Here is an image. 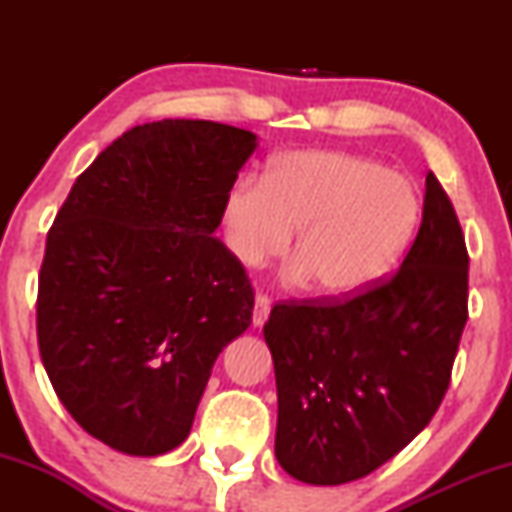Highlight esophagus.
Returning <instances> with one entry per match:
<instances>
[{
	"label": "esophagus",
	"instance_id": "1",
	"mask_svg": "<svg viewBox=\"0 0 512 512\" xmlns=\"http://www.w3.org/2000/svg\"><path fill=\"white\" fill-rule=\"evenodd\" d=\"M269 310H272V301H269L264 293H257L255 296V308H252V325L262 327L267 322Z\"/></svg>",
	"mask_w": 512,
	"mask_h": 512
}]
</instances>
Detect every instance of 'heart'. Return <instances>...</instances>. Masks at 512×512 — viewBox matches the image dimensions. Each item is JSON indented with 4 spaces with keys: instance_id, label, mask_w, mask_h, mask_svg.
<instances>
[{
    "instance_id": "b5f03b06",
    "label": "heart",
    "mask_w": 512,
    "mask_h": 512,
    "mask_svg": "<svg viewBox=\"0 0 512 512\" xmlns=\"http://www.w3.org/2000/svg\"><path fill=\"white\" fill-rule=\"evenodd\" d=\"M414 182L351 151H293L267 178H240L223 209L228 248L255 267L289 248L325 296H349L392 269L414 236Z\"/></svg>"
}]
</instances>
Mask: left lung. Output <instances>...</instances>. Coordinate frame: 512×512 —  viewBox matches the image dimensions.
Masks as SVG:
<instances>
[{
  "mask_svg": "<svg viewBox=\"0 0 512 512\" xmlns=\"http://www.w3.org/2000/svg\"><path fill=\"white\" fill-rule=\"evenodd\" d=\"M467 279L460 221L428 173L424 219L395 276L346 301L274 305V452L293 479L349 484L424 431L450 385Z\"/></svg>",
  "mask_w": 512,
  "mask_h": 512,
  "instance_id": "8db88e82",
  "label": "left lung"
}]
</instances>
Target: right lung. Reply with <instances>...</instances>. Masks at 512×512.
Masks as SVG:
<instances>
[{
    "label": "right lung",
    "instance_id": "obj_1",
    "mask_svg": "<svg viewBox=\"0 0 512 512\" xmlns=\"http://www.w3.org/2000/svg\"><path fill=\"white\" fill-rule=\"evenodd\" d=\"M248 129L209 120L132 127L74 182L38 279L43 366L74 421L127 455L190 433L223 346L252 322L245 267L211 233Z\"/></svg>",
    "mask_w": 512,
    "mask_h": 512
}]
</instances>
